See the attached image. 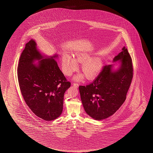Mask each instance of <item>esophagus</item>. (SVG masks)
Listing matches in <instances>:
<instances>
[{
  "mask_svg": "<svg viewBox=\"0 0 153 153\" xmlns=\"http://www.w3.org/2000/svg\"><path fill=\"white\" fill-rule=\"evenodd\" d=\"M73 84L74 86H75L77 87V88L78 86V85H78V84H77V83H74Z\"/></svg>",
  "mask_w": 153,
  "mask_h": 153,
  "instance_id": "1",
  "label": "esophagus"
}]
</instances>
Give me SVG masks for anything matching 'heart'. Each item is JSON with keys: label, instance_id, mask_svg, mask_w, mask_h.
<instances>
[{"label": "heart", "instance_id": "obj_1", "mask_svg": "<svg viewBox=\"0 0 153 153\" xmlns=\"http://www.w3.org/2000/svg\"><path fill=\"white\" fill-rule=\"evenodd\" d=\"M77 63H82L81 69L85 77L91 79L98 74L100 71L102 61L100 58L92 57L88 54L79 53L74 55V59L67 54L63 55L62 57L63 71L67 76H70L78 68ZM83 77L82 75L75 77L76 79L79 80Z\"/></svg>", "mask_w": 153, "mask_h": 153}]
</instances>
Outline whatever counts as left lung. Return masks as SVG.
Returning <instances> with one entry per match:
<instances>
[{
  "mask_svg": "<svg viewBox=\"0 0 153 153\" xmlns=\"http://www.w3.org/2000/svg\"><path fill=\"white\" fill-rule=\"evenodd\" d=\"M117 61L120 64L117 70H113L112 65H104L93 82L79 86L85 111L95 120L113 115L126 99L133 69L132 59L125 47L114 58V62Z\"/></svg>",
  "mask_w": 153,
  "mask_h": 153,
  "instance_id": "left-lung-1",
  "label": "left lung"
}]
</instances>
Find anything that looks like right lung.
<instances>
[{
	"label": "right lung",
	"instance_id": "right-lung-1",
	"mask_svg": "<svg viewBox=\"0 0 153 153\" xmlns=\"http://www.w3.org/2000/svg\"><path fill=\"white\" fill-rule=\"evenodd\" d=\"M58 56L42 55L31 39L25 44L18 65V81L23 99L33 113L46 121L61 115L65 93L71 85L54 59ZM36 60L39 61L37 65Z\"/></svg>",
	"mask_w": 153,
	"mask_h": 153
}]
</instances>
